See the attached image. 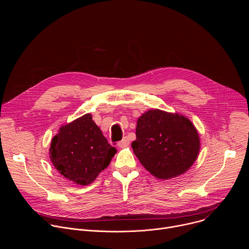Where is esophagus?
<instances>
[{
	"label": "esophagus",
	"mask_w": 249,
	"mask_h": 249,
	"mask_svg": "<svg viewBox=\"0 0 249 249\" xmlns=\"http://www.w3.org/2000/svg\"><path fill=\"white\" fill-rule=\"evenodd\" d=\"M129 143H130V141H129V139L127 138V137H124L120 142H118V147H120V148H125V147H127L128 145H129Z\"/></svg>",
	"instance_id": "esophagus-1"
}]
</instances>
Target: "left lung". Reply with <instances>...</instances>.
I'll list each match as a JSON object with an SVG mask.
<instances>
[{
  "label": "left lung",
  "mask_w": 249,
  "mask_h": 249,
  "mask_svg": "<svg viewBox=\"0 0 249 249\" xmlns=\"http://www.w3.org/2000/svg\"><path fill=\"white\" fill-rule=\"evenodd\" d=\"M132 149L143 166L160 179L186 172L198 158L200 138L183 115L149 110L137 121Z\"/></svg>",
  "instance_id": "8db88e82"
}]
</instances>
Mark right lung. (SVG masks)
<instances>
[{"label": "right lung", "mask_w": 249, "mask_h": 249, "mask_svg": "<svg viewBox=\"0 0 249 249\" xmlns=\"http://www.w3.org/2000/svg\"><path fill=\"white\" fill-rule=\"evenodd\" d=\"M49 151L59 173L84 186L94 181L116 154L89 113L62 126Z\"/></svg>", "instance_id": "right-lung-1"}]
</instances>
